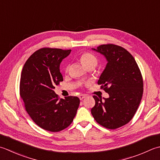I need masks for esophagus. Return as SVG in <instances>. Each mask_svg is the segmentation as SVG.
Masks as SVG:
<instances>
[{
  "label": "esophagus",
  "instance_id": "1",
  "mask_svg": "<svg viewBox=\"0 0 160 160\" xmlns=\"http://www.w3.org/2000/svg\"><path fill=\"white\" fill-rule=\"evenodd\" d=\"M86 96H87V95H85V94H80V95H79V98L80 100H82L83 98H85Z\"/></svg>",
  "mask_w": 160,
  "mask_h": 160
}]
</instances>
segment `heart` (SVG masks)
Segmentation results:
<instances>
[{"label":"heart","mask_w":160,"mask_h":160,"mask_svg":"<svg viewBox=\"0 0 160 160\" xmlns=\"http://www.w3.org/2000/svg\"><path fill=\"white\" fill-rule=\"evenodd\" d=\"M80 59L81 63L82 64V65L85 68L91 67V66H92L93 67H96L97 64H98V59L96 58V56L90 52H86L82 53V54L80 55ZM68 67H69V66L67 65V67H66V71H68Z\"/></svg>","instance_id":"1"}]
</instances>
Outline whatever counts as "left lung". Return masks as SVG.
Segmentation results:
<instances>
[{"label":"left lung","instance_id":"8db88e82","mask_svg":"<svg viewBox=\"0 0 160 160\" xmlns=\"http://www.w3.org/2000/svg\"><path fill=\"white\" fill-rule=\"evenodd\" d=\"M92 50L108 61L98 84L109 96L103 101L93 96L96 104L91 112L98 124L117 129L130 122L139 107L143 91L142 73L133 56L123 47L108 43Z\"/></svg>","mask_w":160,"mask_h":160}]
</instances>
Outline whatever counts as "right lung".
Here are the masks:
<instances>
[{
	"label": "right lung",
	"instance_id": "1",
	"mask_svg": "<svg viewBox=\"0 0 160 160\" xmlns=\"http://www.w3.org/2000/svg\"><path fill=\"white\" fill-rule=\"evenodd\" d=\"M71 51L41 48L28 59L22 69L20 96L26 110L37 126L50 132H59L69 126L80 105L78 97L59 99L53 90L63 81L59 65Z\"/></svg>",
	"mask_w": 160,
	"mask_h": 160
}]
</instances>
